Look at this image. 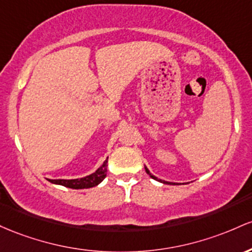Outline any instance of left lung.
Listing matches in <instances>:
<instances>
[{"label": "left lung", "instance_id": "left-lung-1", "mask_svg": "<svg viewBox=\"0 0 252 252\" xmlns=\"http://www.w3.org/2000/svg\"><path fill=\"white\" fill-rule=\"evenodd\" d=\"M145 171L148 172V174L150 175V177H152V179H154V180H158L156 176H154V175L150 174V171H149V169H148V168H145ZM158 181H160V182H163V183H168V185H169V182H165V181H162V180H158ZM170 185H171V183H170Z\"/></svg>", "mask_w": 252, "mask_h": 252}]
</instances>
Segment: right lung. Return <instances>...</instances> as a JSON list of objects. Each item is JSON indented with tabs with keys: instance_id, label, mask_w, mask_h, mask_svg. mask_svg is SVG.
Instances as JSON below:
<instances>
[{
	"instance_id": "1",
	"label": "right lung",
	"mask_w": 252,
	"mask_h": 252,
	"mask_svg": "<svg viewBox=\"0 0 252 252\" xmlns=\"http://www.w3.org/2000/svg\"><path fill=\"white\" fill-rule=\"evenodd\" d=\"M107 162L108 158L104 160L102 165L96 170L94 174L89 175V176L82 177V179L76 180H49L51 183H56V185L64 186V187L72 188V189H84V188H92L101 183L106 177L107 174Z\"/></svg>"
}]
</instances>
